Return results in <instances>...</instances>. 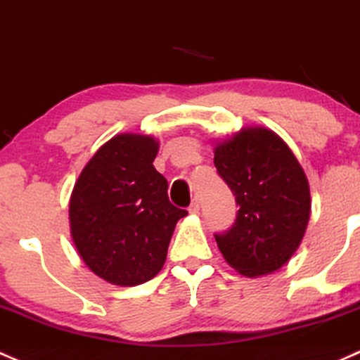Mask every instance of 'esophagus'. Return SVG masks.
<instances>
[{
  "instance_id": "34e87169",
  "label": "esophagus",
  "mask_w": 360,
  "mask_h": 360,
  "mask_svg": "<svg viewBox=\"0 0 360 360\" xmlns=\"http://www.w3.org/2000/svg\"><path fill=\"white\" fill-rule=\"evenodd\" d=\"M188 210H190V214H198V212H200V200L198 198L193 200L190 209H188Z\"/></svg>"
}]
</instances>
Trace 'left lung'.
Here are the masks:
<instances>
[{
	"label": "left lung",
	"instance_id": "1",
	"mask_svg": "<svg viewBox=\"0 0 360 360\" xmlns=\"http://www.w3.org/2000/svg\"><path fill=\"white\" fill-rule=\"evenodd\" d=\"M214 165L240 207L231 229L215 234L226 262L248 278L281 269L310 217L309 181L293 151L276 132L247 127L217 143Z\"/></svg>",
	"mask_w": 360,
	"mask_h": 360
}]
</instances>
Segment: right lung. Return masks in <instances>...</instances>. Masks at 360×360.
I'll list each match as a JSON object with an SVG mask.
<instances>
[{
  "label": "right lung",
  "mask_w": 360,
  "mask_h": 360,
  "mask_svg": "<svg viewBox=\"0 0 360 360\" xmlns=\"http://www.w3.org/2000/svg\"><path fill=\"white\" fill-rule=\"evenodd\" d=\"M151 136L117 134L82 169L70 196V234L105 281L136 286L164 267L174 228L188 212L169 202Z\"/></svg>",
  "instance_id": "add662e5"
}]
</instances>
